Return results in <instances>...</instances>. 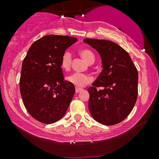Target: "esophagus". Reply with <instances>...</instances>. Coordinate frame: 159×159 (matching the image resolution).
Returning <instances> with one entry per match:
<instances>
[{
	"instance_id": "obj_1",
	"label": "esophagus",
	"mask_w": 159,
	"mask_h": 159,
	"mask_svg": "<svg viewBox=\"0 0 159 159\" xmlns=\"http://www.w3.org/2000/svg\"><path fill=\"white\" fill-rule=\"evenodd\" d=\"M82 89L81 88H76V90H75V92L76 93H79L80 91H82Z\"/></svg>"
}]
</instances>
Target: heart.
I'll list each match as a JSON object with an SVG mask.
<instances>
[{
  "label": "heart",
  "instance_id": "1",
  "mask_svg": "<svg viewBox=\"0 0 159 159\" xmlns=\"http://www.w3.org/2000/svg\"><path fill=\"white\" fill-rule=\"evenodd\" d=\"M80 54L89 64H92L95 61L94 54L89 49H81L80 51ZM71 58H72L71 54L68 51H66L62 54L61 58V66L63 69L67 71L70 69ZM66 80L69 83L74 84L77 88H82L92 82V77L88 75H84V74L73 73L66 77Z\"/></svg>",
  "mask_w": 159,
  "mask_h": 159
}]
</instances>
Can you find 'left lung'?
<instances>
[{"instance_id":"8db88e82","label":"left lung","mask_w":159,"mask_h":159,"mask_svg":"<svg viewBox=\"0 0 159 159\" xmlns=\"http://www.w3.org/2000/svg\"><path fill=\"white\" fill-rule=\"evenodd\" d=\"M96 50L103 70L88 88V108L93 118L104 125H116L127 117L138 98V74L129 53L112 41L86 38ZM103 87L98 91L96 87Z\"/></svg>"}]
</instances>
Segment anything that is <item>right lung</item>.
Wrapping results in <instances>:
<instances>
[{
    "mask_svg": "<svg viewBox=\"0 0 159 159\" xmlns=\"http://www.w3.org/2000/svg\"><path fill=\"white\" fill-rule=\"evenodd\" d=\"M77 41L69 36L50 34L35 41L21 66L20 93L29 114L40 122L53 124L66 114L75 92L64 80L61 58Z\"/></svg>",
    "mask_w": 159,
    "mask_h": 159,
    "instance_id": "obj_1",
    "label": "right lung"
}]
</instances>
